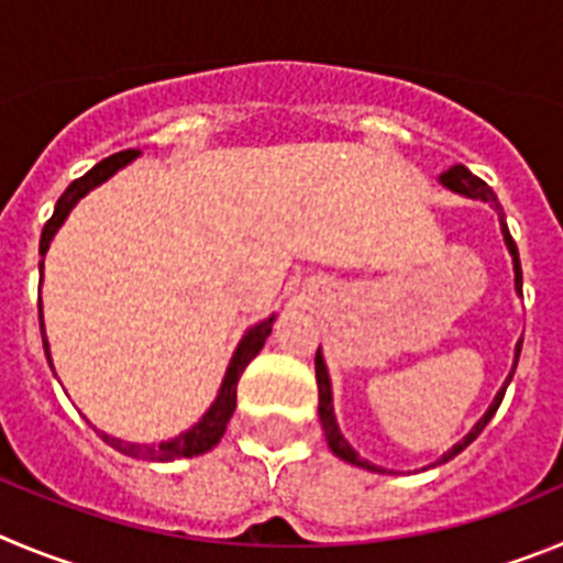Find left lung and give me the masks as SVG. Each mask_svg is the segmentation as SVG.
I'll return each instance as SVG.
<instances>
[{
	"label": "left lung",
	"instance_id": "left-lung-1",
	"mask_svg": "<svg viewBox=\"0 0 563 563\" xmlns=\"http://www.w3.org/2000/svg\"><path fill=\"white\" fill-rule=\"evenodd\" d=\"M440 181H443V185L449 187V190H454V194H463V196H468V199H483V201H488V205L494 207L496 212H499V224H503L505 244H508L510 255H514L516 288H519V291H521L519 250H516V241H514V238H510L508 224H505L503 205H499V199H496L494 190H490V187L485 185V181L479 179V176L471 174V170L465 168V165H452V168H449L443 176H440ZM519 353H521V342H519V347H516V362H519ZM313 367H317V387H319V420H322V429H325V438H328V445H331V452L336 454V457L347 460V463H353V465H362V468H367V471H384V468H378V465H373V463H367V460L358 457V454L353 452L351 445H347V440L342 438V432H339L336 418H333V404H331V382H328V369H325V362H322V353H319V351H317V358H313ZM514 369H516V367H514ZM510 378H514V376H508V384H510ZM508 384H505V387L499 389V393H496L494 404H490L488 412L483 415V420H479L477 427L471 429V432L465 434V438L460 440L457 445H454L452 452L443 454V460H438V463H445V460L457 457V454L463 452V449L471 443V440H477V438H479V432H483V429L488 427V420L494 418V412H496V409H499V404H503L505 389H508ZM438 463H434V465H438Z\"/></svg>",
	"mask_w": 563,
	"mask_h": 563
}]
</instances>
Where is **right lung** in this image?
Segmentation results:
<instances>
[{
    "label": "right lung",
    "instance_id": "obj_1",
    "mask_svg": "<svg viewBox=\"0 0 563 563\" xmlns=\"http://www.w3.org/2000/svg\"><path fill=\"white\" fill-rule=\"evenodd\" d=\"M140 154L136 148H129V151H120V154H111L109 159L98 162L89 174H84L80 179H75L73 185L60 194L58 205H55V212L49 216V221L44 224L42 230V244H38V255H47L49 250V241H53V235L58 232V227L64 224V219L69 216V210H73L75 205H78V199H84L92 187H98L100 181L109 179L111 174H118L123 165H129L134 156ZM38 269H44V261L38 263ZM272 319L269 317L266 322H261V325L252 328L250 333H246L244 339H241V344H238L235 356H232L230 367H227V376H224V384H221V393L219 398H216V404H212L210 409H207L205 418L196 423L194 429H187L185 434H179L176 440H168V443H159V445H136V443H123V440L118 438H109L106 432H100V438L106 440V443L111 445V449H118V452L123 454H131V457H143V460H179V457H194V454H205L210 452L212 445L219 443L221 438H224L227 432V423H230L232 412H235V393H238V378H241V373L246 369V364L252 362V358L261 353L263 342H266V336L272 333ZM42 342H44V353H47V362H49V347H47V339H44V325H42Z\"/></svg>",
    "mask_w": 563,
    "mask_h": 563
}]
</instances>
